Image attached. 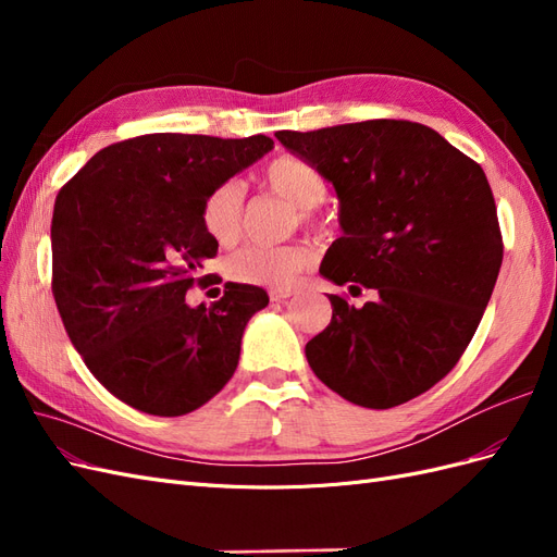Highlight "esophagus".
Returning a JSON list of instances; mask_svg holds the SVG:
<instances>
[{
    "label": "esophagus",
    "instance_id": "1",
    "mask_svg": "<svg viewBox=\"0 0 557 557\" xmlns=\"http://www.w3.org/2000/svg\"><path fill=\"white\" fill-rule=\"evenodd\" d=\"M290 295H295V288H272V290H269V297H272V301L288 299Z\"/></svg>",
    "mask_w": 557,
    "mask_h": 557
}]
</instances>
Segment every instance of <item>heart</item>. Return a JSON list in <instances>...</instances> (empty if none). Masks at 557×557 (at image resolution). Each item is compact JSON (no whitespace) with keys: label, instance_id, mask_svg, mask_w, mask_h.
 <instances>
[{"label":"heart","instance_id":"heart-1","mask_svg":"<svg viewBox=\"0 0 557 557\" xmlns=\"http://www.w3.org/2000/svg\"><path fill=\"white\" fill-rule=\"evenodd\" d=\"M264 185L297 209L299 221H311L315 207L323 205L327 195L325 176L311 162L283 156L269 162L262 174ZM201 227L209 237L232 246L244 234V185L239 181H223L201 201ZM313 250L307 244L288 246H246L227 260V274L232 281L264 288H288V285L309 269Z\"/></svg>","mask_w":557,"mask_h":557}]
</instances>
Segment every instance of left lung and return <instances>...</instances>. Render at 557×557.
I'll return each instance as SVG.
<instances>
[{
  "instance_id": "1",
  "label": "left lung",
  "mask_w": 557,
  "mask_h": 557,
  "mask_svg": "<svg viewBox=\"0 0 557 557\" xmlns=\"http://www.w3.org/2000/svg\"><path fill=\"white\" fill-rule=\"evenodd\" d=\"M342 201L320 274L374 301L327 295L332 323L307 344L313 374L367 409L428 393L458 364L491 301L504 244L481 164L411 121L276 132Z\"/></svg>"
}]
</instances>
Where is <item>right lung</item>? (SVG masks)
<instances>
[{
	"instance_id": "right-lung-1",
	"label": "right lung",
	"mask_w": 557,
	"mask_h": 557,
	"mask_svg": "<svg viewBox=\"0 0 557 557\" xmlns=\"http://www.w3.org/2000/svg\"><path fill=\"white\" fill-rule=\"evenodd\" d=\"M274 141L144 134L111 144L62 185L53 209V297L90 374L127 407L185 416L218 395L239 364L258 285L225 283L211 307H188L218 244L201 201Z\"/></svg>"
}]
</instances>
